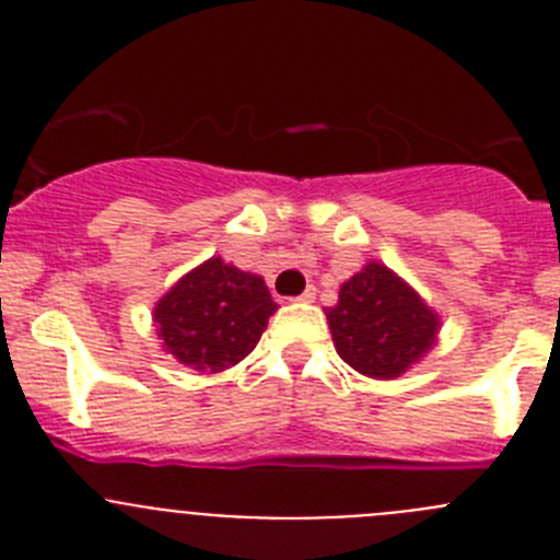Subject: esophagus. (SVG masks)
<instances>
[{
	"label": "esophagus",
	"mask_w": 560,
	"mask_h": 560,
	"mask_svg": "<svg viewBox=\"0 0 560 560\" xmlns=\"http://www.w3.org/2000/svg\"><path fill=\"white\" fill-rule=\"evenodd\" d=\"M294 300H296V303H314V300H316V289H314V285H308V289H305L300 296H294Z\"/></svg>",
	"instance_id": "esophagus-1"
}]
</instances>
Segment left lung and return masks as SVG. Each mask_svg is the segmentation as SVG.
<instances>
[{
  "instance_id": "obj_1",
  "label": "left lung",
  "mask_w": 560,
  "mask_h": 560,
  "mask_svg": "<svg viewBox=\"0 0 560 560\" xmlns=\"http://www.w3.org/2000/svg\"><path fill=\"white\" fill-rule=\"evenodd\" d=\"M328 325L341 359L370 378L407 373L438 336V314L381 264H368L341 285Z\"/></svg>"
}]
</instances>
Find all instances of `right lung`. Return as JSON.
Wrapping results in <instances>:
<instances>
[{
    "instance_id": "obj_1",
    "label": "right lung",
    "mask_w": 560,
    "mask_h": 560,
    "mask_svg": "<svg viewBox=\"0 0 560 560\" xmlns=\"http://www.w3.org/2000/svg\"><path fill=\"white\" fill-rule=\"evenodd\" d=\"M275 311L260 277L212 257L162 296L153 319L167 353L199 373H221L252 353Z\"/></svg>"
}]
</instances>
